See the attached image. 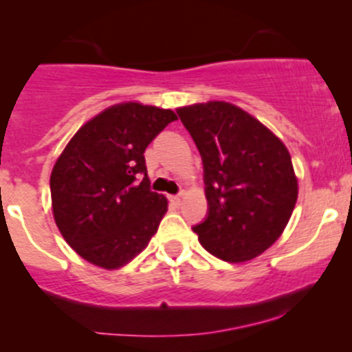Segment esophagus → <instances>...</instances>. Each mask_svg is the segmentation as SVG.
Masks as SVG:
<instances>
[{
	"label": "esophagus",
	"mask_w": 352,
	"mask_h": 352,
	"mask_svg": "<svg viewBox=\"0 0 352 352\" xmlns=\"http://www.w3.org/2000/svg\"><path fill=\"white\" fill-rule=\"evenodd\" d=\"M170 201H172L173 204H180V202H182V196H170Z\"/></svg>",
	"instance_id": "obj_1"
}]
</instances>
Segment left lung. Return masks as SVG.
Here are the masks:
<instances>
[{
  "label": "left lung",
  "mask_w": 352,
  "mask_h": 352,
  "mask_svg": "<svg viewBox=\"0 0 352 352\" xmlns=\"http://www.w3.org/2000/svg\"><path fill=\"white\" fill-rule=\"evenodd\" d=\"M201 153L208 214L192 226L226 262L261 255L283 233L298 197L289 151L264 124L226 102L177 110Z\"/></svg>",
  "instance_id": "8db88e82"
}]
</instances>
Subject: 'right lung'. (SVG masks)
I'll return each mask as SVG.
<instances>
[{"label":"right lung","mask_w":352,"mask_h":352,"mask_svg":"<svg viewBox=\"0 0 352 352\" xmlns=\"http://www.w3.org/2000/svg\"><path fill=\"white\" fill-rule=\"evenodd\" d=\"M177 116L129 102L88 120L51 173L56 225L76 254L117 269L146 248L166 212L150 189L144 150Z\"/></svg>","instance_id":"add662e5"}]
</instances>
